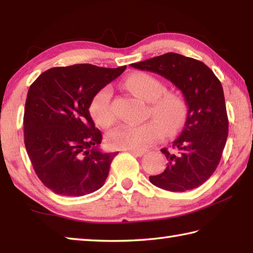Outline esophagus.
Masks as SVG:
<instances>
[{"label": "esophagus", "mask_w": 253, "mask_h": 253, "mask_svg": "<svg viewBox=\"0 0 253 253\" xmlns=\"http://www.w3.org/2000/svg\"><path fill=\"white\" fill-rule=\"evenodd\" d=\"M128 152H129L130 154H132V155L139 156V157L146 154V151H135V149H128Z\"/></svg>", "instance_id": "esophagus-1"}]
</instances>
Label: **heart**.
<instances>
[{"label": "heart", "instance_id": "1", "mask_svg": "<svg viewBox=\"0 0 253 253\" xmlns=\"http://www.w3.org/2000/svg\"><path fill=\"white\" fill-rule=\"evenodd\" d=\"M126 85L136 96L149 102L148 115L155 118L138 125L122 124L111 130L107 140L111 147L142 151L162 138L165 134H175L182 127L186 115L185 102L179 96L165 92V85L152 75L138 72L129 76ZM113 89L106 85L92 98L90 114L93 121L102 128L111 126L115 122V113L111 106Z\"/></svg>", "mask_w": 253, "mask_h": 253}]
</instances>
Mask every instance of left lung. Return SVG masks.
Here are the masks:
<instances>
[{"label":"left lung","mask_w":253,"mask_h":253,"mask_svg":"<svg viewBox=\"0 0 253 253\" xmlns=\"http://www.w3.org/2000/svg\"><path fill=\"white\" fill-rule=\"evenodd\" d=\"M169 80L187 106L181 134L170 149L162 148L168 166L149 176L154 185L170 192L193 190L210 178L219 165L229 131L223 88L203 62L169 52L130 65Z\"/></svg>","instance_id":"8db88e82"}]
</instances>
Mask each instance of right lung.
Returning a JSON list of instances; mask_svg holds the SVG:
<instances>
[{
	"label": "right lung",
	"instance_id": "obj_1",
	"mask_svg": "<svg viewBox=\"0 0 253 253\" xmlns=\"http://www.w3.org/2000/svg\"><path fill=\"white\" fill-rule=\"evenodd\" d=\"M126 66L57 67L30 85L24 144L34 172L55 194L83 196L104 185L117 153H102V136L89 113L96 93Z\"/></svg>",
	"mask_w": 253,
	"mask_h": 253
}]
</instances>
